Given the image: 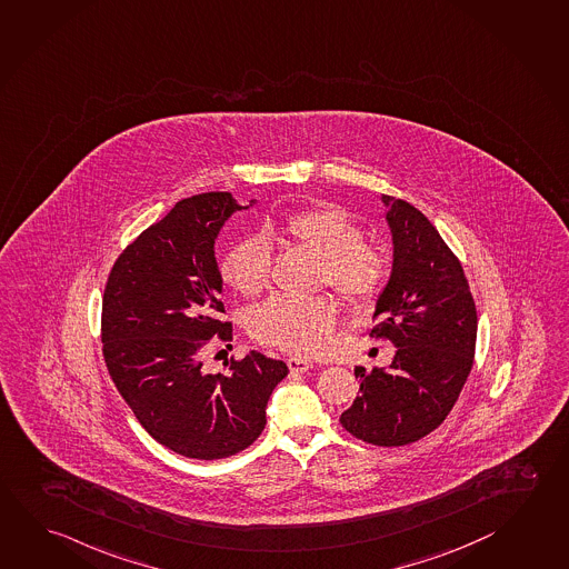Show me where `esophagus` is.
Segmentation results:
<instances>
[{"label":"esophagus","instance_id":"34e87169","mask_svg":"<svg viewBox=\"0 0 569 569\" xmlns=\"http://www.w3.org/2000/svg\"><path fill=\"white\" fill-rule=\"evenodd\" d=\"M287 365H289L290 372H307L312 369V362L302 357H289Z\"/></svg>","mask_w":569,"mask_h":569}]
</instances>
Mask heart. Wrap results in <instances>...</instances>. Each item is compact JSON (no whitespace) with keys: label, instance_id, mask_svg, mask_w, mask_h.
<instances>
[{"label":"heart","instance_id":"obj_1","mask_svg":"<svg viewBox=\"0 0 569 569\" xmlns=\"http://www.w3.org/2000/svg\"><path fill=\"white\" fill-rule=\"evenodd\" d=\"M280 237L319 257V280L351 305H367L379 297L389 277V257L379 244L365 240L361 227L332 204L309 208L287 218L264 237L244 238L220 262V277L230 289L254 299L270 277V238ZM339 321V305L329 295H279L260 305L250 317V335L269 347L297 355H317L329 345Z\"/></svg>","mask_w":569,"mask_h":569}]
</instances>
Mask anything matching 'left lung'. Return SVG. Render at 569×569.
I'll list each match as a JSON object with an SVG mask.
<instances>
[{"label":"left lung","instance_id":"8db88e82","mask_svg":"<svg viewBox=\"0 0 569 569\" xmlns=\"http://www.w3.org/2000/svg\"><path fill=\"white\" fill-rule=\"evenodd\" d=\"M393 270L372 315V339L393 342L389 367H357L361 395L341 425L365 443L401 447L443 423L473 367L477 310L453 250L421 210L385 197Z\"/></svg>","mask_w":569,"mask_h":569}]
</instances>
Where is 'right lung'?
Returning a JSON list of instances; mask_svg holds the SVG:
<instances>
[{
  "instance_id": "obj_1",
  "label": "right lung",
  "mask_w": 569,
  "mask_h": 569,
  "mask_svg": "<svg viewBox=\"0 0 569 569\" xmlns=\"http://www.w3.org/2000/svg\"><path fill=\"white\" fill-rule=\"evenodd\" d=\"M230 192L184 198L116 259L102 299V352L116 389L148 433L190 459H222L254 443L289 367L262 352L210 375V341H232L220 321L214 242L237 210Z\"/></svg>"
}]
</instances>
